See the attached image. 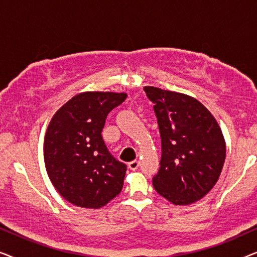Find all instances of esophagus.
<instances>
[{
  "label": "esophagus",
  "mask_w": 257,
  "mask_h": 257,
  "mask_svg": "<svg viewBox=\"0 0 257 257\" xmlns=\"http://www.w3.org/2000/svg\"><path fill=\"white\" fill-rule=\"evenodd\" d=\"M139 164H140V163H139L138 160H133V161H131V163L128 164V168H130V170H131V171H136L137 168L139 167Z\"/></svg>",
  "instance_id": "obj_1"
}]
</instances>
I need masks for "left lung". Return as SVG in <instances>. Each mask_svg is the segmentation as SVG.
<instances>
[{
    "label": "left lung",
    "instance_id": "left-lung-1",
    "mask_svg": "<svg viewBox=\"0 0 257 257\" xmlns=\"http://www.w3.org/2000/svg\"><path fill=\"white\" fill-rule=\"evenodd\" d=\"M144 90L154 103L163 151L153 187L173 205H191L219 180L226 159L222 131L194 97L154 86Z\"/></svg>",
    "mask_w": 257,
    "mask_h": 257
}]
</instances>
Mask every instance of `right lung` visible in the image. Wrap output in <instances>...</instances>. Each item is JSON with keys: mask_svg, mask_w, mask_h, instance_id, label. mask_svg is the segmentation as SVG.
<instances>
[{"mask_svg": "<svg viewBox=\"0 0 257 257\" xmlns=\"http://www.w3.org/2000/svg\"><path fill=\"white\" fill-rule=\"evenodd\" d=\"M126 97L125 92L78 93L49 122L43 144L45 170L56 191L72 205L98 209L121 192L126 166L108 152L101 131L108 112Z\"/></svg>", "mask_w": 257, "mask_h": 257, "instance_id": "right-lung-1", "label": "right lung"}]
</instances>
